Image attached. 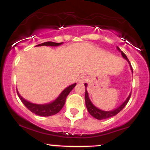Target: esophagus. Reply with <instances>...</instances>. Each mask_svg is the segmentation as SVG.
<instances>
[{"label":"esophagus","instance_id":"1","mask_svg":"<svg viewBox=\"0 0 150 150\" xmlns=\"http://www.w3.org/2000/svg\"><path fill=\"white\" fill-rule=\"evenodd\" d=\"M86 80H87V77L85 76V75H81L78 78V83H83L86 81Z\"/></svg>","mask_w":150,"mask_h":150}]
</instances>
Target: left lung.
<instances>
[{"instance_id":"1","label":"left lung","mask_w":150,"mask_h":150,"mask_svg":"<svg viewBox=\"0 0 150 150\" xmlns=\"http://www.w3.org/2000/svg\"><path fill=\"white\" fill-rule=\"evenodd\" d=\"M117 50H119V52H121V55H122L123 57H124V59H127V62H129V65H130V67H131V70H132V72H133L132 65H131V63H130V62H129V60L128 59V58H127V57L126 56V54H124V53L122 51H121L120 49H119L118 47H117ZM87 86H88L87 83H85V86H86V94H85V100H86V108H87L88 111L89 112V113L91 115V116H93V117L96 118V119H99V120H101V119H108V118L112 117V116H116L117 113H119V112H120L121 110H122L123 108H124V107L126 106V105H127V103H128V101L129 100V98H130V97H131V93H130V94H129V96H128V98H127V100H126L125 101H124L122 104H121L120 106H119L118 108H116V109L112 110V111H102V110L99 109V108H98L97 107H96L95 105H94L92 103V102L91 101V100H90L89 97H88V91H87V90H86Z\"/></svg>"}]
</instances>
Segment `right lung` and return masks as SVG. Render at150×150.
<instances>
[{"label": "right lung", "mask_w": 150, "mask_h": 150, "mask_svg": "<svg viewBox=\"0 0 150 150\" xmlns=\"http://www.w3.org/2000/svg\"><path fill=\"white\" fill-rule=\"evenodd\" d=\"M62 44V42L60 43H56V42H44V43L40 44V45H38L37 46H52V47H57L61 45ZM76 86V83H74V84L71 85V86H68L67 88H66L64 91H62L60 93V95L57 97V98H56L53 102L47 104H36V103H30L29 101H27L26 100H25L24 98L21 97V95L18 93V92L17 91V94H18V97L21 99L22 103L25 105V106L31 111V112L35 113V114L39 115L41 116H52V115L56 114L60 111L62 108V107L64 106V103H65L66 98L68 96V94L70 93V91L75 88V86Z\"/></svg>", "instance_id": "obj_1"}]
</instances>
